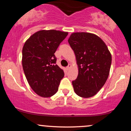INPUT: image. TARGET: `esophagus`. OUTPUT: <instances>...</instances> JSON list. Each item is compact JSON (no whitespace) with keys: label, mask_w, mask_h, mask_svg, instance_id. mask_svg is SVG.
Masks as SVG:
<instances>
[{"label":"esophagus","mask_w":131,"mask_h":131,"mask_svg":"<svg viewBox=\"0 0 131 131\" xmlns=\"http://www.w3.org/2000/svg\"><path fill=\"white\" fill-rule=\"evenodd\" d=\"M71 67V64H69L68 66V67H67V70H70V68Z\"/></svg>","instance_id":"1"}]
</instances>
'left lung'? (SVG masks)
Instances as JSON below:
<instances>
[{
    "label": "left lung",
    "mask_w": 131,
    "mask_h": 131,
    "mask_svg": "<svg viewBox=\"0 0 131 131\" xmlns=\"http://www.w3.org/2000/svg\"><path fill=\"white\" fill-rule=\"evenodd\" d=\"M68 42L76 55L78 76L72 81L78 96L93 97L107 80L112 64V55L99 36L89 32H74Z\"/></svg>",
    "instance_id": "left-lung-1"
}]
</instances>
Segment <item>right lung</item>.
I'll use <instances>...</instances> for the list:
<instances>
[{
	"mask_svg": "<svg viewBox=\"0 0 131 131\" xmlns=\"http://www.w3.org/2000/svg\"><path fill=\"white\" fill-rule=\"evenodd\" d=\"M68 34L57 30H41L33 34L24 44V73L31 89L40 97L53 95L64 77L63 70L56 64L54 53Z\"/></svg>",
	"mask_w": 131,
	"mask_h": 131,
	"instance_id": "obj_1",
	"label": "right lung"
}]
</instances>
